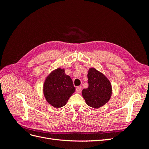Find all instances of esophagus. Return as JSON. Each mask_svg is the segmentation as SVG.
<instances>
[{
    "label": "esophagus",
    "instance_id": "obj_1",
    "mask_svg": "<svg viewBox=\"0 0 149 149\" xmlns=\"http://www.w3.org/2000/svg\"><path fill=\"white\" fill-rule=\"evenodd\" d=\"M76 91L78 93H80L81 92V88L79 87V86H78L77 88H76Z\"/></svg>",
    "mask_w": 149,
    "mask_h": 149
}]
</instances>
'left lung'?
<instances>
[{
	"label": "left lung",
	"instance_id": "1",
	"mask_svg": "<svg viewBox=\"0 0 149 149\" xmlns=\"http://www.w3.org/2000/svg\"><path fill=\"white\" fill-rule=\"evenodd\" d=\"M88 88L83 89L82 95L86 103L93 108H100L109 101L112 86L106 76L94 68L88 71Z\"/></svg>",
	"mask_w": 149,
	"mask_h": 149
}]
</instances>
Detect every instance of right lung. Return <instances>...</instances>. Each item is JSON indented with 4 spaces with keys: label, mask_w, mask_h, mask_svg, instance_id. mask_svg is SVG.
<instances>
[{
    "label": "right lung",
    "mask_w": 149,
    "mask_h": 149,
    "mask_svg": "<svg viewBox=\"0 0 149 149\" xmlns=\"http://www.w3.org/2000/svg\"><path fill=\"white\" fill-rule=\"evenodd\" d=\"M75 91L70 76L65 70L57 68L46 78L43 84V94L47 101L55 108L64 106Z\"/></svg>",
    "instance_id": "1"
}]
</instances>
